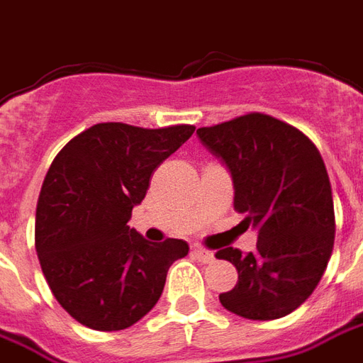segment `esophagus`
Listing matches in <instances>:
<instances>
[{"mask_svg": "<svg viewBox=\"0 0 363 363\" xmlns=\"http://www.w3.org/2000/svg\"><path fill=\"white\" fill-rule=\"evenodd\" d=\"M192 257L196 260H200V262H212L213 260V252L208 251V249H204V247H200V245H194L192 247Z\"/></svg>", "mask_w": 363, "mask_h": 363, "instance_id": "1", "label": "esophagus"}]
</instances>
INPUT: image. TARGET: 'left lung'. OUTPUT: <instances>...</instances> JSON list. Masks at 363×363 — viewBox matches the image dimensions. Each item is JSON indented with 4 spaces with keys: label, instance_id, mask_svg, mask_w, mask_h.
Returning <instances> with one entry per match:
<instances>
[{
    "label": "left lung",
    "instance_id": "8db88e82",
    "mask_svg": "<svg viewBox=\"0 0 363 363\" xmlns=\"http://www.w3.org/2000/svg\"><path fill=\"white\" fill-rule=\"evenodd\" d=\"M200 142L228 165L233 208L259 229L257 249L225 247L216 259L239 272L220 294L239 317L272 320L296 311L323 278L335 247V204L327 167L315 143L288 122L249 112L196 130Z\"/></svg>",
    "mask_w": 363,
    "mask_h": 363
}]
</instances>
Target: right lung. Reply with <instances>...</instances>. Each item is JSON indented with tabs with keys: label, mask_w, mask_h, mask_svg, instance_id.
Listing matches in <instances>:
<instances>
[{
	"label": "right lung",
	"mask_w": 363,
	"mask_h": 363,
	"mask_svg": "<svg viewBox=\"0 0 363 363\" xmlns=\"http://www.w3.org/2000/svg\"><path fill=\"white\" fill-rule=\"evenodd\" d=\"M190 124L101 122L60 150L36 204L35 247L58 303L93 330H122L153 309L189 243L145 241L128 220L155 169L194 134Z\"/></svg>",
	"instance_id": "add662e5"
}]
</instances>
